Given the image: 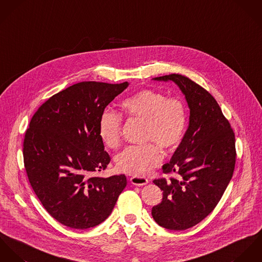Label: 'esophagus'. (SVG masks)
<instances>
[{
  "instance_id": "1",
  "label": "esophagus",
  "mask_w": 262,
  "mask_h": 262,
  "mask_svg": "<svg viewBox=\"0 0 262 262\" xmlns=\"http://www.w3.org/2000/svg\"><path fill=\"white\" fill-rule=\"evenodd\" d=\"M130 183L136 186H144L148 183V180L145 177H137L134 176L130 178Z\"/></svg>"
}]
</instances>
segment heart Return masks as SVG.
I'll use <instances>...</instances> for the list:
<instances>
[{"label":"heart","instance_id":"b5f03b06","mask_svg":"<svg viewBox=\"0 0 262 262\" xmlns=\"http://www.w3.org/2000/svg\"><path fill=\"white\" fill-rule=\"evenodd\" d=\"M128 117L143 120L145 145H130L118 152L119 172L141 177L148 174L162 161L159 148L170 150L180 144L187 125V107L179 97H168L161 91L144 89L126 98L122 104ZM122 117L105 110L99 117L98 135L104 145L117 147L121 140Z\"/></svg>","mask_w":262,"mask_h":262}]
</instances>
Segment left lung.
<instances>
[{
  "label": "left lung",
  "mask_w": 262,
  "mask_h": 262,
  "mask_svg": "<svg viewBox=\"0 0 262 262\" xmlns=\"http://www.w3.org/2000/svg\"><path fill=\"white\" fill-rule=\"evenodd\" d=\"M174 81L190 108L189 127L163 173L172 174L154 183L163 191L154 206V220L169 230H186L201 222L219 203L231 178L235 162V135L216 99L181 74L155 77Z\"/></svg>",
  "instance_id": "8db88e82"
}]
</instances>
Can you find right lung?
I'll use <instances>...</instances> for the list:
<instances>
[{
  "label": "right lung",
  "mask_w": 262,
  "mask_h": 262,
  "mask_svg": "<svg viewBox=\"0 0 262 262\" xmlns=\"http://www.w3.org/2000/svg\"><path fill=\"white\" fill-rule=\"evenodd\" d=\"M127 86L78 82L51 96L31 118L23 143L26 173L46 211L67 227L103 222L126 186L124 174H92L111 162L98 135L99 117Z\"/></svg>",
  "instance_id": "1"
}]
</instances>
